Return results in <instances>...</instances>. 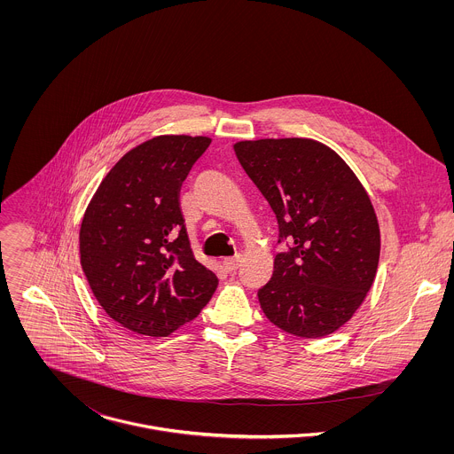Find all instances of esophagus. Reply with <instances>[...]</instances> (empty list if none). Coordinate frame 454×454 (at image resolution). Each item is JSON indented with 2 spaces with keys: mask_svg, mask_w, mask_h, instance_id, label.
Returning <instances> with one entry per match:
<instances>
[{
  "mask_svg": "<svg viewBox=\"0 0 454 454\" xmlns=\"http://www.w3.org/2000/svg\"><path fill=\"white\" fill-rule=\"evenodd\" d=\"M239 263H241V257L223 260V269H225L227 272H236V270L239 269Z\"/></svg>",
  "mask_w": 454,
  "mask_h": 454,
  "instance_id": "1",
  "label": "esophagus"
}]
</instances>
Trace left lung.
Here are the masks:
<instances>
[{
  "label": "left lung",
  "mask_w": 454,
  "mask_h": 454,
  "mask_svg": "<svg viewBox=\"0 0 454 454\" xmlns=\"http://www.w3.org/2000/svg\"><path fill=\"white\" fill-rule=\"evenodd\" d=\"M234 152L278 218L279 243H290L259 290L263 315L297 337L335 332L376 278L381 236L371 197L332 148L309 137L247 139Z\"/></svg>",
  "instance_id": "obj_1"
}]
</instances>
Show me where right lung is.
Here are the masks:
<instances>
[{
  "label": "right lung",
  "mask_w": 454,
  "mask_h": 454,
  "mask_svg": "<svg viewBox=\"0 0 454 454\" xmlns=\"http://www.w3.org/2000/svg\"><path fill=\"white\" fill-rule=\"evenodd\" d=\"M206 136H155L103 178L80 225V263L99 306L130 332L166 337L200 313L218 279L195 260L180 189Z\"/></svg>",
  "instance_id": "add662e5"
}]
</instances>
